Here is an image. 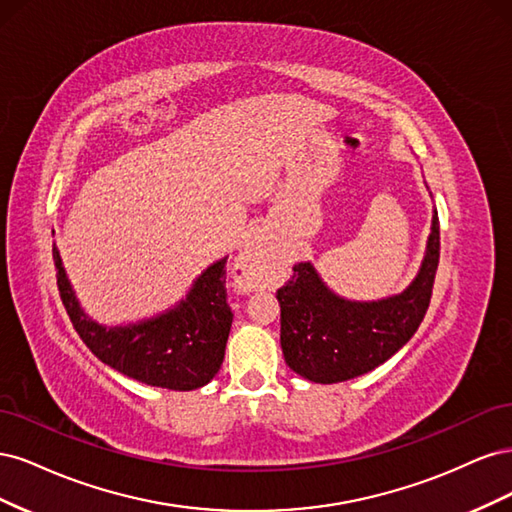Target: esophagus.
Segmentation results:
<instances>
[{"instance_id":"1","label":"esophagus","mask_w":512,"mask_h":512,"mask_svg":"<svg viewBox=\"0 0 512 512\" xmlns=\"http://www.w3.org/2000/svg\"><path fill=\"white\" fill-rule=\"evenodd\" d=\"M239 282L245 288H267L277 273L275 258L258 241H252L239 256Z\"/></svg>"}]
</instances>
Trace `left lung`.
Masks as SVG:
<instances>
[{
    "instance_id": "1",
    "label": "left lung",
    "mask_w": 512,
    "mask_h": 512,
    "mask_svg": "<svg viewBox=\"0 0 512 512\" xmlns=\"http://www.w3.org/2000/svg\"><path fill=\"white\" fill-rule=\"evenodd\" d=\"M440 262V222L433 211L425 260L414 282L395 297L348 301L320 280L312 262L292 267L277 290L282 307V352L299 376L333 384L376 369L404 348L423 322Z\"/></svg>"
}]
</instances>
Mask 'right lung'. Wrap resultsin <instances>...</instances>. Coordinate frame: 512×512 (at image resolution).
I'll return each instance as SVG.
<instances>
[{"instance_id":"right-lung-1","label":"right lung","mask_w":512,"mask_h":512,"mask_svg":"<svg viewBox=\"0 0 512 512\" xmlns=\"http://www.w3.org/2000/svg\"><path fill=\"white\" fill-rule=\"evenodd\" d=\"M57 288L66 312L87 348L123 376L170 391H194L218 374L228 342L232 312L226 301V260L198 275L179 305L158 318L128 327L89 320L74 297L66 271L53 247Z\"/></svg>"}]
</instances>
